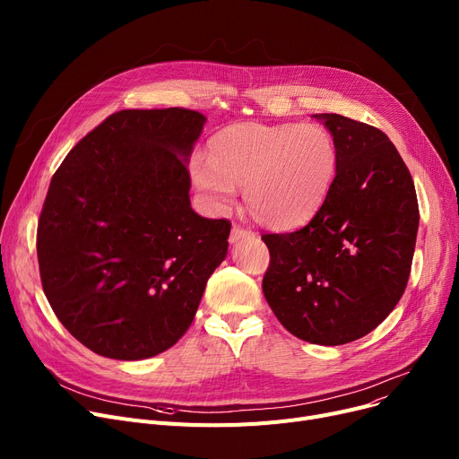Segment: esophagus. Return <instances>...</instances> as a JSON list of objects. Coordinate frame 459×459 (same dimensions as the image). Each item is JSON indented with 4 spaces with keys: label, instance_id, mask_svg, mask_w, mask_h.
I'll return each mask as SVG.
<instances>
[{
    "label": "esophagus",
    "instance_id": "obj_1",
    "mask_svg": "<svg viewBox=\"0 0 459 459\" xmlns=\"http://www.w3.org/2000/svg\"><path fill=\"white\" fill-rule=\"evenodd\" d=\"M255 232L247 227H242V225H234L232 230H230V242H238V239L242 238H247V236H253Z\"/></svg>",
    "mask_w": 459,
    "mask_h": 459
}]
</instances>
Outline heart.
<instances>
[{
    "label": "heart",
    "mask_w": 459,
    "mask_h": 459,
    "mask_svg": "<svg viewBox=\"0 0 459 459\" xmlns=\"http://www.w3.org/2000/svg\"><path fill=\"white\" fill-rule=\"evenodd\" d=\"M336 169V143L320 125L239 123L210 139L208 160L193 161L191 177L215 210L230 208L236 186H244L260 223L288 229L316 213Z\"/></svg>",
    "instance_id": "b5f03b06"
}]
</instances>
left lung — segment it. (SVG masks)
Instances as JSON below:
<instances>
[{"label":"left lung","mask_w":459,"mask_h":459,"mask_svg":"<svg viewBox=\"0 0 459 459\" xmlns=\"http://www.w3.org/2000/svg\"><path fill=\"white\" fill-rule=\"evenodd\" d=\"M324 118L339 169L320 210L294 232L262 234V292L277 320L310 344L341 346L374 331L400 301L415 253L419 203L394 144L376 126Z\"/></svg>","instance_id":"1"}]
</instances>
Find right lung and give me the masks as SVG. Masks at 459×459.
<instances>
[{
    "label": "right lung",
    "instance_id": "right-lung-1",
    "mask_svg": "<svg viewBox=\"0 0 459 459\" xmlns=\"http://www.w3.org/2000/svg\"><path fill=\"white\" fill-rule=\"evenodd\" d=\"M206 117L123 109L72 149L37 227L42 290L66 331L120 360L178 342L227 256L229 220L189 204L187 156Z\"/></svg>",
    "mask_w": 459,
    "mask_h": 459
}]
</instances>
